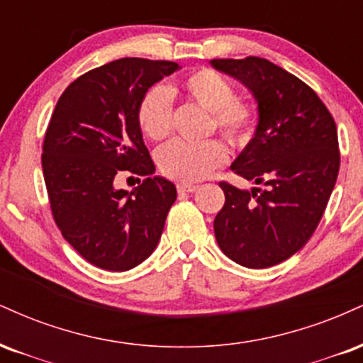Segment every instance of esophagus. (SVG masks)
Returning a JSON list of instances; mask_svg holds the SVG:
<instances>
[{
    "label": "esophagus",
    "instance_id": "obj_1",
    "mask_svg": "<svg viewBox=\"0 0 363 363\" xmlns=\"http://www.w3.org/2000/svg\"><path fill=\"white\" fill-rule=\"evenodd\" d=\"M199 189V185H194V183H178L177 185V190L180 191V194H186V191H195Z\"/></svg>",
    "mask_w": 363,
    "mask_h": 363
}]
</instances>
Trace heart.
Segmentation results:
<instances>
[{
    "label": "heart",
    "mask_w": 363,
    "mask_h": 363,
    "mask_svg": "<svg viewBox=\"0 0 363 363\" xmlns=\"http://www.w3.org/2000/svg\"><path fill=\"white\" fill-rule=\"evenodd\" d=\"M183 96L211 112V130H217L229 144L242 147L250 143L258 125V112L250 101L240 100L234 84L214 69L202 67L182 81ZM177 88L155 86L147 89L138 106V123L151 140H163L173 125L172 95ZM228 157V149L220 140L203 143L173 140L157 152L161 173L173 180L199 182Z\"/></svg>",
    "instance_id": "1"
}]
</instances>
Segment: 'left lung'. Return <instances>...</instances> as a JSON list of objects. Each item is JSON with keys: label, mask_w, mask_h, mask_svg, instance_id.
Returning <instances> with one entry per match:
<instances>
[{"label": "left lung", "mask_w": 363, "mask_h": 363, "mask_svg": "<svg viewBox=\"0 0 363 363\" xmlns=\"http://www.w3.org/2000/svg\"><path fill=\"white\" fill-rule=\"evenodd\" d=\"M211 62L257 98V132L231 169L263 185L250 191L219 183L225 202L214 219L217 245L242 267H274L311 240L325 214L340 169L335 118L313 88L267 59Z\"/></svg>", "instance_id": "1"}]
</instances>
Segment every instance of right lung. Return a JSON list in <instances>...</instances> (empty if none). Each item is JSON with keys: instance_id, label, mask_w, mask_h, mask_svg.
<instances>
[{"instance_id": "add662e5", "label": "right lung", "mask_w": 363, "mask_h": 363, "mask_svg": "<svg viewBox=\"0 0 363 363\" xmlns=\"http://www.w3.org/2000/svg\"><path fill=\"white\" fill-rule=\"evenodd\" d=\"M172 61L123 57L84 72L57 100L42 146V169L54 223L88 263L125 272L155 251L177 200L138 123L140 98L178 69ZM122 171L147 180L117 191Z\"/></svg>"}]
</instances>
